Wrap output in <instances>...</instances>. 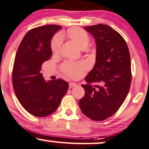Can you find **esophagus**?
Segmentation results:
<instances>
[{
    "instance_id": "esophagus-1",
    "label": "esophagus",
    "mask_w": 149,
    "mask_h": 149,
    "mask_svg": "<svg viewBox=\"0 0 149 149\" xmlns=\"http://www.w3.org/2000/svg\"><path fill=\"white\" fill-rule=\"evenodd\" d=\"M74 86H76V83H69V88L74 87Z\"/></svg>"
}]
</instances>
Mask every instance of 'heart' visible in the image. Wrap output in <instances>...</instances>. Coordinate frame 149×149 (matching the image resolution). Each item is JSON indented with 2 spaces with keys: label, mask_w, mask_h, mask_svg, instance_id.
Here are the masks:
<instances>
[{
  "label": "heart",
  "mask_w": 149,
  "mask_h": 149,
  "mask_svg": "<svg viewBox=\"0 0 149 149\" xmlns=\"http://www.w3.org/2000/svg\"><path fill=\"white\" fill-rule=\"evenodd\" d=\"M66 37L68 40L73 42L81 49H85L89 43V36L83 29L79 27H73L67 30L65 34H60V35L55 36L51 42V49L54 54H58L61 44V38ZM62 71L63 73L72 78L81 77L84 73L85 66L82 63H76L66 62L62 66Z\"/></svg>",
  "instance_id": "heart-1"
}]
</instances>
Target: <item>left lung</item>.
I'll return each mask as SVG.
<instances>
[{
  "label": "left lung",
  "instance_id": "left-lung-1",
  "mask_svg": "<svg viewBox=\"0 0 149 149\" xmlns=\"http://www.w3.org/2000/svg\"><path fill=\"white\" fill-rule=\"evenodd\" d=\"M95 39V63L81 85L85 95L79 100L81 111L95 121L115 113L126 99L132 81L130 54L120 33L102 24L84 27Z\"/></svg>",
  "mask_w": 149,
  "mask_h": 149
}]
</instances>
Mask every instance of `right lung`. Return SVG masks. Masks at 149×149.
<instances>
[{"mask_svg": "<svg viewBox=\"0 0 149 149\" xmlns=\"http://www.w3.org/2000/svg\"><path fill=\"white\" fill-rule=\"evenodd\" d=\"M61 26H41L29 30L19 44L13 69V86L16 97L29 113L48 116L58 109L68 89L62 79L45 81L42 63L52 55L51 41Z\"/></svg>", "mask_w": 149, "mask_h": 149, "instance_id": "right-lung-1", "label": "right lung"}]
</instances>
